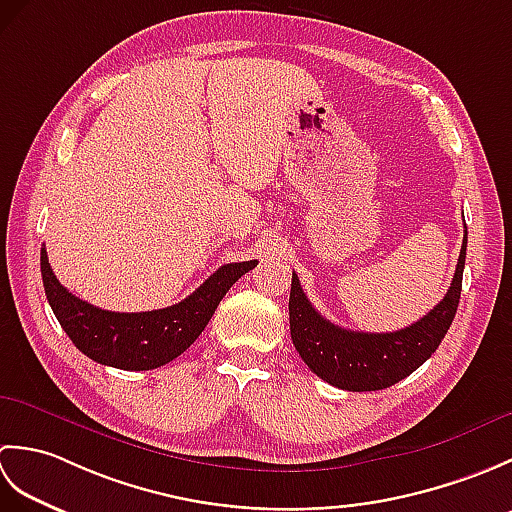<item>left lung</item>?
<instances>
[{
  "label": "left lung",
  "instance_id": "1",
  "mask_svg": "<svg viewBox=\"0 0 512 512\" xmlns=\"http://www.w3.org/2000/svg\"><path fill=\"white\" fill-rule=\"evenodd\" d=\"M466 228V224H464ZM466 259V231L447 295L409 328L396 332H354L323 319L303 295L297 275L290 288V334L299 356L314 374L339 389L376 391L396 385L438 350L458 312Z\"/></svg>",
  "mask_w": 512,
  "mask_h": 512
}]
</instances>
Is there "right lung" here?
I'll list each match as a JSON object with an SVG mask.
<instances>
[{
  "label": "right lung",
  "mask_w": 512,
  "mask_h": 512,
  "mask_svg": "<svg viewBox=\"0 0 512 512\" xmlns=\"http://www.w3.org/2000/svg\"><path fill=\"white\" fill-rule=\"evenodd\" d=\"M255 264V259H250L222 266L176 306L151 312H112L65 290L52 273L46 248H41L43 288L70 341L96 363L134 372L167 365L187 350L211 321L222 297Z\"/></svg>",
  "instance_id": "right-lung-1"
}]
</instances>
